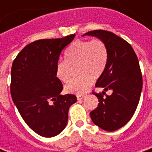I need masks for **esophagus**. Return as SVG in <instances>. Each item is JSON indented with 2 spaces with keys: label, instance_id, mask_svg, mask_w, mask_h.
I'll return each instance as SVG.
<instances>
[{
  "label": "esophagus",
  "instance_id": "1",
  "mask_svg": "<svg viewBox=\"0 0 152 152\" xmlns=\"http://www.w3.org/2000/svg\"><path fill=\"white\" fill-rule=\"evenodd\" d=\"M85 95H78L77 96V99H78V101H81V100H83L85 98Z\"/></svg>",
  "mask_w": 152,
  "mask_h": 152
}]
</instances>
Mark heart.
Wrapping results in <instances>:
<instances>
[{"mask_svg":"<svg viewBox=\"0 0 152 152\" xmlns=\"http://www.w3.org/2000/svg\"><path fill=\"white\" fill-rule=\"evenodd\" d=\"M65 61H59L56 65V76L67 83L72 76L73 68H77L79 74L65 86L69 94L82 95L90 89L92 79H98L104 73L109 52L105 42L100 39L92 40H76L69 45L65 53Z\"/></svg>","mask_w":152,"mask_h":152,"instance_id":"heart-1","label":"heart"}]
</instances>
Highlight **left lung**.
I'll return each instance as SVG.
<instances>
[{"instance_id": "8db88e82", "label": "left lung", "mask_w": 152, "mask_h": 152, "mask_svg": "<svg viewBox=\"0 0 152 152\" xmlns=\"http://www.w3.org/2000/svg\"><path fill=\"white\" fill-rule=\"evenodd\" d=\"M85 35L103 40L109 52L107 68L96 84V87L104 88V91L93 92L99 103L91 112V118L102 129L115 131L131 119L140 98L143 82L137 56L130 45L113 33L99 29ZM108 89H112L113 94L104 97Z\"/></svg>"}]
</instances>
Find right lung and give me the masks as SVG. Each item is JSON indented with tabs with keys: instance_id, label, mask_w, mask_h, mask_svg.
<instances>
[{
	"instance_id": "obj_1",
	"label": "right lung",
	"mask_w": 152,
	"mask_h": 152,
	"mask_svg": "<svg viewBox=\"0 0 152 152\" xmlns=\"http://www.w3.org/2000/svg\"><path fill=\"white\" fill-rule=\"evenodd\" d=\"M75 34L61 39H45L26 45L16 56L11 70V95L21 117L33 131L54 137L67 126L68 109L77 102L63 89L56 76L61 50Z\"/></svg>"
}]
</instances>
